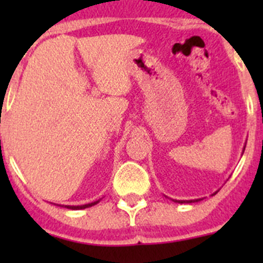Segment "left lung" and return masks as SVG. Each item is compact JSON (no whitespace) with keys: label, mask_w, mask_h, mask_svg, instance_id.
<instances>
[{"label":"left lung","mask_w":263,"mask_h":263,"mask_svg":"<svg viewBox=\"0 0 263 263\" xmlns=\"http://www.w3.org/2000/svg\"><path fill=\"white\" fill-rule=\"evenodd\" d=\"M245 148H246V144H245V147H243L242 155H243V153H245ZM217 191H219V190H217ZM217 191H215V192L211 196L216 195ZM165 197H166V196H165ZM171 200H172V198H171ZM201 200H203V198H197V200H172V201H173V202H177V203H192V202H198V201H201Z\"/></svg>","instance_id":"left-lung-1"}]
</instances>
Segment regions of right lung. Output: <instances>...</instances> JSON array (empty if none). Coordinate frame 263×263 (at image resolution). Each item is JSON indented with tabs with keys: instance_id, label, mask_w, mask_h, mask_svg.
Returning <instances> with one entry per match:
<instances>
[{
	"instance_id": "right-lung-1",
	"label": "right lung",
	"mask_w": 263,
	"mask_h": 263,
	"mask_svg": "<svg viewBox=\"0 0 263 263\" xmlns=\"http://www.w3.org/2000/svg\"><path fill=\"white\" fill-rule=\"evenodd\" d=\"M100 200H102V198H100ZM100 200H98V201H94V202L86 203V205H80V206H70V205H62V208H63V206H65V208H67V209H71V210H82V209H87V208H91V206L97 205V203L99 202ZM57 206H58V205H57ZM60 206H61V205H60Z\"/></svg>"
}]
</instances>
